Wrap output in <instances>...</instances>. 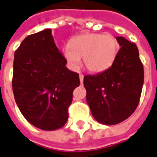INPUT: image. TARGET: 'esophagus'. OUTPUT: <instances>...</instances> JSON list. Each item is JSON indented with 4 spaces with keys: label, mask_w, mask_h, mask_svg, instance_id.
Wrapping results in <instances>:
<instances>
[{
    "label": "esophagus",
    "mask_w": 157,
    "mask_h": 157,
    "mask_svg": "<svg viewBox=\"0 0 157 157\" xmlns=\"http://www.w3.org/2000/svg\"><path fill=\"white\" fill-rule=\"evenodd\" d=\"M79 77H80V82H81V83H82V82H83L84 75H79Z\"/></svg>",
    "instance_id": "34e87169"
}]
</instances>
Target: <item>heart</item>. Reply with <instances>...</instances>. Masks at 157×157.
<instances>
[{
  "instance_id": "heart-1",
  "label": "heart",
  "mask_w": 157,
  "mask_h": 157,
  "mask_svg": "<svg viewBox=\"0 0 157 157\" xmlns=\"http://www.w3.org/2000/svg\"><path fill=\"white\" fill-rule=\"evenodd\" d=\"M119 44L110 35L85 33L73 37L62 48V54L70 67L77 69L83 57L85 68L92 73H101L113 65Z\"/></svg>"
}]
</instances>
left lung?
Masks as SVG:
<instances>
[{"mask_svg": "<svg viewBox=\"0 0 157 157\" xmlns=\"http://www.w3.org/2000/svg\"><path fill=\"white\" fill-rule=\"evenodd\" d=\"M121 48L107 70L85 75L86 99L92 116L104 125L123 122L137 108L143 89V66L136 45L117 36Z\"/></svg>", "mask_w": 157, "mask_h": 157, "instance_id": "obj_1", "label": "left lung"}]
</instances>
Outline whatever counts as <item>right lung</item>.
<instances>
[{
    "label": "right lung",
    "instance_id": "obj_1",
    "mask_svg": "<svg viewBox=\"0 0 157 157\" xmlns=\"http://www.w3.org/2000/svg\"><path fill=\"white\" fill-rule=\"evenodd\" d=\"M66 64L50 29L27 36L14 52V100L26 120L42 130H56L68 121L80 79Z\"/></svg>",
    "mask_w": 157,
    "mask_h": 157
}]
</instances>
